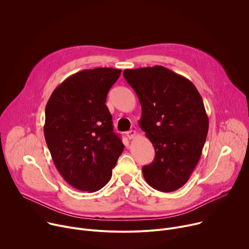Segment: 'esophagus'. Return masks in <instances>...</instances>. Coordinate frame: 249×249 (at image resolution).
<instances>
[{
  "mask_svg": "<svg viewBox=\"0 0 249 249\" xmlns=\"http://www.w3.org/2000/svg\"><path fill=\"white\" fill-rule=\"evenodd\" d=\"M126 135H127V137H128L130 140H132V139L136 138V136H137V133H136V131H134V130H131V131L127 132V133H126Z\"/></svg>",
  "mask_w": 249,
  "mask_h": 249,
  "instance_id": "34e87169",
  "label": "esophagus"
}]
</instances>
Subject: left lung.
<instances>
[{
	"label": "left lung",
	"mask_w": 249,
	"mask_h": 249,
	"mask_svg": "<svg viewBox=\"0 0 249 249\" xmlns=\"http://www.w3.org/2000/svg\"><path fill=\"white\" fill-rule=\"evenodd\" d=\"M126 82L142 106L141 129L156 157L143 166L147 183L161 192L182 187L195 169L206 142L209 119L196 87L162 66L126 69Z\"/></svg>",
	"instance_id": "left-lung-1"
}]
</instances>
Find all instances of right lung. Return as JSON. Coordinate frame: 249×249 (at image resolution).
Instances as JSON below:
<instances>
[{
	"instance_id": "obj_1",
	"label": "right lung",
	"mask_w": 249,
	"mask_h": 249,
	"mask_svg": "<svg viewBox=\"0 0 249 249\" xmlns=\"http://www.w3.org/2000/svg\"><path fill=\"white\" fill-rule=\"evenodd\" d=\"M120 74L113 68L80 71L61 83L46 104L44 136L52 160L63 178L81 191L107 184L124 150L105 104Z\"/></svg>"
}]
</instances>
